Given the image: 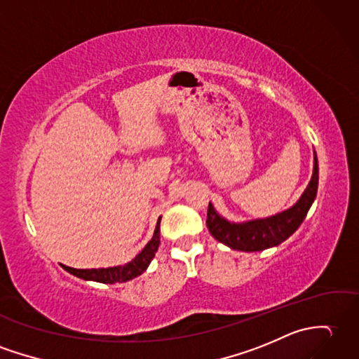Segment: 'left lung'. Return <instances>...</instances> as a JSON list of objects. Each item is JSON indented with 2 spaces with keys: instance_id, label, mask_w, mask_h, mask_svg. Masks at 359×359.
Returning <instances> with one entry per match:
<instances>
[{
  "instance_id": "left-lung-1",
  "label": "left lung",
  "mask_w": 359,
  "mask_h": 359,
  "mask_svg": "<svg viewBox=\"0 0 359 359\" xmlns=\"http://www.w3.org/2000/svg\"><path fill=\"white\" fill-rule=\"evenodd\" d=\"M316 189H318V161L315 156L313 174L309 185H307L302 198L290 210L272 215L269 219L252 220L248 223H229L228 220L222 219L210 203L206 226L215 240L222 241L223 245L232 249H237V251H264V249L283 243L298 229L313 203Z\"/></svg>"
}]
</instances>
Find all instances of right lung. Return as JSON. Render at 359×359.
I'll list each match as a JSON object with an SVG mask.
<instances>
[{"instance_id":"obj_1","label":"right lung","mask_w":359,"mask_h":359,"mask_svg":"<svg viewBox=\"0 0 359 359\" xmlns=\"http://www.w3.org/2000/svg\"><path fill=\"white\" fill-rule=\"evenodd\" d=\"M161 245V217L157 220V226L154 231L153 238L148 241V245L142 249V252L136 255L133 260L123 266H114V268H107V269H73L69 268V266H64L62 268L70 272L74 277H79L82 280H91V281H97V283H125L128 280H133L137 275L144 272L149 262L154 258V254L157 251V248Z\"/></svg>"}]
</instances>
